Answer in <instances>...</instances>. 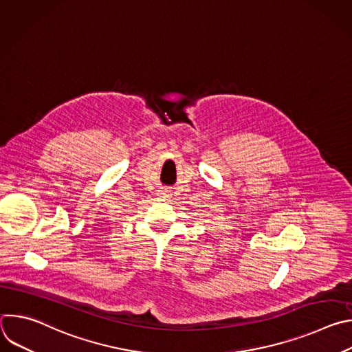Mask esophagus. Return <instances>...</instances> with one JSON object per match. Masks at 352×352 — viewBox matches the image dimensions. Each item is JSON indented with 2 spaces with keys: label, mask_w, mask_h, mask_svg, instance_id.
Here are the masks:
<instances>
[{
  "label": "esophagus",
  "mask_w": 352,
  "mask_h": 352,
  "mask_svg": "<svg viewBox=\"0 0 352 352\" xmlns=\"http://www.w3.org/2000/svg\"><path fill=\"white\" fill-rule=\"evenodd\" d=\"M162 195H166V193H164V192H163V193H162Z\"/></svg>",
  "instance_id": "esophagus-1"
}]
</instances>
